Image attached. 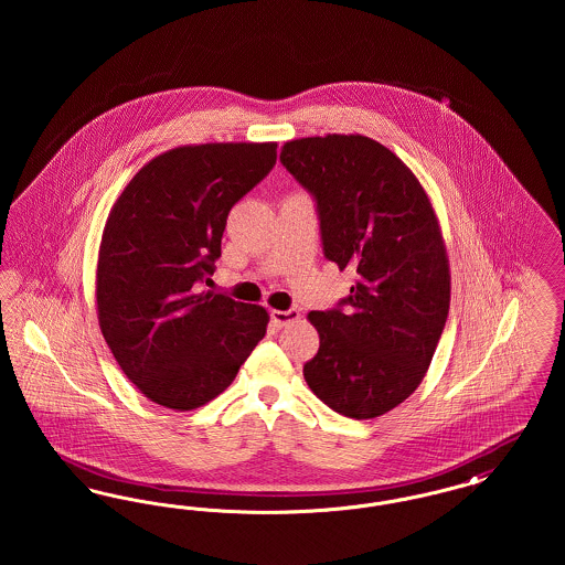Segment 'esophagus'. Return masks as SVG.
<instances>
[{
	"mask_svg": "<svg viewBox=\"0 0 565 565\" xmlns=\"http://www.w3.org/2000/svg\"><path fill=\"white\" fill-rule=\"evenodd\" d=\"M300 318V313L296 309H288V311H279V309H273L270 311V320L275 326H288V323L296 322Z\"/></svg>",
	"mask_w": 565,
	"mask_h": 565,
	"instance_id": "obj_1",
	"label": "esophagus"
}]
</instances>
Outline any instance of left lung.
<instances>
[{
	"instance_id": "left-lung-1",
	"label": "left lung",
	"mask_w": 565,
	"mask_h": 565,
	"mask_svg": "<svg viewBox=\"0 0 565 565\" xmlns=\"http://www.w3.org/2000/svg\"><path fill=\"white\" fill-rule=\"evenodd\" d=\"M279 161L316 196L326 258L358 273L341 307L307 316L320 350L302 375L332 411L373 419L419 387L449 316L438 217L415 173L366 135L292 139Z\"/></svg>"
}]
</instances>
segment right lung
<instances>
[{
  "label": "right lung",
  "instance_id": "obj_1",
  "mask_svg": "<svg viewBox=\"0 0 565 565\" xmlns=\"http://www.w3.org/2000/svg\"><path fill=\"white\" fill-rule=\"evenodd\" d=\"M275 161V141L180 146L146 162L111 205L97 318L118 366L152 403L192 411L214 401L265 337V307L199 284L214 273L228 212Z\"/></svg>",
  "mask_w": 565,
  "mask_h": 565
}]
</instances>
